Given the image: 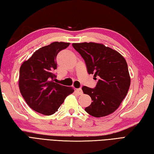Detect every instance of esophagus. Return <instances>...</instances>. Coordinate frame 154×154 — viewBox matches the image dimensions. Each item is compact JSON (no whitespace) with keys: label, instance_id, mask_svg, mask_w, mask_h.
<instances>
[{"label":"esophagus","instance_id":"obj_1","mask_svg":"<svg viewBox=\"0 0 154 154\" xmlns=\"http://www.w3.org/2000/svg\"><path fill=\"white\" fill-rule=\"evenodd\" d=\"M76 91L77 92L78 94V95H81L83 94V91H82V88H78V89H76Z\"/></svg>","mask_w":154,"mask_h":154}]
</instances>
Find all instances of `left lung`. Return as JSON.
Instances as JSON below:
<instances>
[{
  "mask_svg": "<svg viewBox=\"0 0 154 154\" xmlns=\"http://www.w3.org/2000/svg\"><path fill=\"white\" fill-rule=\"evenodd\" d=\"M72 46L84 59L88 73L94 74L95 80L98 78L94 88H82L93 100L85 112L96 118L113 113L124 99L131 84L125 59L117 51L101 44L74 43Z\"/></svg>",
  "mask_w": 154,
  "mask_h": 154,
  "instance_id": "8db88e82",
  "label": "left lung"
}]
</instances>
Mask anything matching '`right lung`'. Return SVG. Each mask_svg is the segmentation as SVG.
Wrapping results in <instances>:
<instances>
[{"label":"right lung","mask_w":154,"mask_h":154,"mask_svg":"<svg viewBox=\"0 0 154 154\" xmlns=\"http://www.w3.org/2000/svg\"><path fill=\"white\" fill-rule=\"evenodd\" d=\"M70 43L55 42L36 50L20 70L19 87L25 102L38 113L50 116L57 112L74 89L54 82L57 76L56 57Z\"/></svg>","instance_id":"obj_1"}]
</instances>
